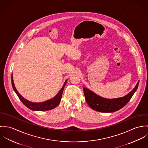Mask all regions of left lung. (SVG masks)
<instances>
[{
	"instance_id": "1",
	"label": "left lung",
	"mask_w": 148,
	"mask_h": 148,
	"mask_svg": "<svg viewBox=\"0 0 148 148\" xmlns=\"http://www.w3.org/2000/svg\"><path fill=\"white\" fill-rule=\"evenodd\" d=\"M138 84L139 81L133 89L126 96L112 99H106L99 96L89 89L84 87L85 99L89 106L95 110L104 113L114 112L123 108L129 101L137 89Z\"/></svg>"
}]
</instances>
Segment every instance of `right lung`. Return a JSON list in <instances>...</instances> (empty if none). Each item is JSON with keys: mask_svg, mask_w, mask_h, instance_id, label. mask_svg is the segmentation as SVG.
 I'll list each match as a JSON object with an SVG mask.
<instances>
[{"mask_svg": "<svg viewBox=\"0 0 148 148\" xmlns=\"http://www.w3.org/2000/svg\"><path fill=\"white\" fill-rule=\"evenodd\" d=\"M12 76H13V74H12V76H11L12 86V88H13L14 91L15 92V93L19 97L21 101L24 106H26L29 109L32 110H36V111H45V110H51V109H52L56 108L57 106H58L61 101L63 92L64 88V86L67 82V80H66L63 87L61 88V89L59 90V92L58 93V94L53 98H52L50 100H48L47 101L42 102V103H33V102L29 101L26 100L25 99H24L18 92V91L16 90Z\"/></svg>", "mask_w": 148, "mask_h": 148, "instance_id": "1", "label": "right lung"}]
</instances>
